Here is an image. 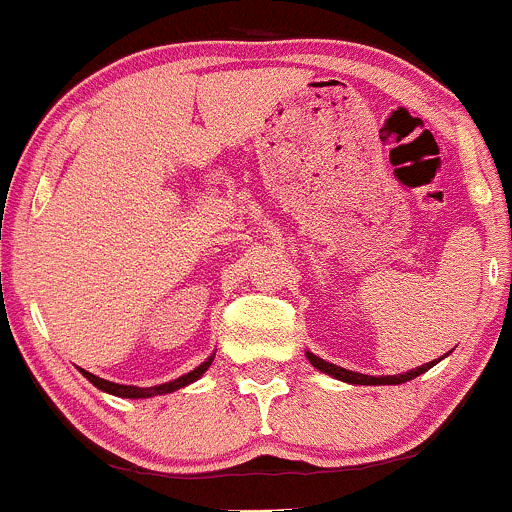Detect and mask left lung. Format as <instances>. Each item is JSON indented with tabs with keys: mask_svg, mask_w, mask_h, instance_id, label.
Returning <instances> with one entry per match:
<instances>
[{
	"mask_svg": "<svg viewBox=\"0 0 512 512\" xmlns=\"http://www.w3.org/2000/svg\"><path fill=\"white\" fill-rule=\"evenodd\" d=\"M447 355H449V352H447ZM306 357H308V362H311L313 367L318 369V372L333 376V379H338V381H345V384H355V386H386V384L396 386V384H406V381H411V379H415V376L428 372L430 367H435V364L440 362V359H445V357L432 359V362L420 364V367H415V369H411V372H403V374L372 376V374H359V372H350V369H342V367H338V364H330V362H325V359H320L318 355H313V352H306Z\"/></svg>",
	"mask_w": 512,
	"mask_h": 512,
	"instance_id": "left-lung-1",
	"label": "left lung"
}]
</instances>
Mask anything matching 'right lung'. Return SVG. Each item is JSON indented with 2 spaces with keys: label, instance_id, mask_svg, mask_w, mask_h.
<instances>
[{
  "label": "right lung",
  "instance_id": "1",
  "mask_svg": "<svg viewBox=\"0 0 512 512\" xmlns=\"http://www.w3.org/2000/svg\"><path fill=\"white\" fill-rule=\"evenodd\" d=\"M213 357H216V355H211L209 359H206V362H201L199 367L192 369V372H189V374H182V376H177V379L165 381V384H157V386H126V384H114V381L99 379L97 374L84 372V369H80V372H82L84 376H87V379L92 381V384L97 386L99 391L111 393V396H119V398H153V396H165V393H172V391H177V389H184V386L194 384V381L201 379V376L206 374V369L211 367Z\"/></svg>",
  "mask_w": 512,
  "mask_h": 512
}]
</instances>
